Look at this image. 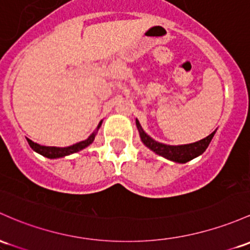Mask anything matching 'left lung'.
I'll use <instances>...</instances> for the list:
<instances>
[{
    "label": "left lung",
    "instance_id": "8db88e82",
    "mask_svg": "<svg viewBox=\"0 0 250 250\" xmlns=\"http://www.w3.org/2000/svg\"><path fill=\"white\" fill-rule=\"evenodd\" d=\"M136 127H138L140 138H141V141L144 142L145 146L149 148L150 150H153L155 154L164 156L167 160L174 161V163L178 164H185L192 160V159L202 155L207 150L208 146H209L211 140H212L216 133V130H213L209 136L199 140L197 142H193V144L172 146V145L161 144V142L155 141L154 139L150 138L146 131L142 129L138 119H136Z\"/></svg>",
    "mask_w": 250,
    "mask_h": 250
}]
</instances>
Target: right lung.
<instances>
[{
	"label": "right lung",
	"instance_id": "obj_1",
	"mask_svg": "<svg viewBox=\"0 0 250 250\" xmlns=\"http://www.w3.org/2000/svg\"><path fill=\"white\" fill-rule=\"evenodd\" d=\"M102 125V121H101L100 123H98L97 128H96V130L94 133L91 134V135L89 136L86 140H84V141H81V142H77V144L72 145V146H67V147H51V146H41L39 144H35V142H33L32 140L27 139V142H28V145L31 146V148L34 152L39 153L42 156H45V158H48V159H59V158H64V156H67L70 154H73V153H77L79 152V150L84 149V148H86L87 146H90V145L94 142V140L96 138V135H97V131L100 129V127Z\"/></svg>",
	"mask_w": 250,
	"mask_h": 250
}]
</instances>
